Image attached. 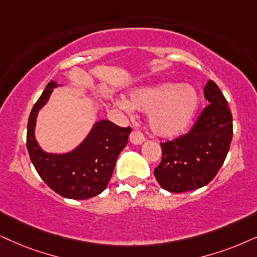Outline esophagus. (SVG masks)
<instances>
[{"label":"esophagus","instance_id":"obj_1","mask_svg":"<svg viewBox=\"0 0 257 257\" xmlns=\"http://www.w3.org/2000/svg\"><path fill=\"white\" fill-rule=\"evenodd\" d=\"M129 140L133 145H140L145 141V136L140 131H133Z\"/></svg>","mask_w":257,"mask_h":257}]
</instances>
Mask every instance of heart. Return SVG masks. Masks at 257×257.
I'll return each instance as SVG.
<instances>
[{"label": "heart", "instance_id": "b5f03b06", "mask_svg": "<svg viewBox=\"0 0 257 257\" xmlns=\"http://www.w3.org/2000/svg\"><path fill=\"white\" fill-rule=\"evenodd\" d=\"M126 104L148 112L149 128L155 135L173 139L183 134L192 122L200 97L188 84L161 83L135 90Z\"/></svg>", "mask_w": 257, "mask_h": 257}]
</instances>
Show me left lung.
Masks as SVG:
<instances>
[{"mask_svg": "<svg viewBox=\"0 0 257 257\" xmlns=\"http://www.w3.org/2000/svg\"><path fill=\"white\" fill-rule=\"evenodd\" d=\"M210 104L186 134L161 142L162 157L154 170L158 183L173 193L197 190L210 183L228 155L232 140V115L228 100L213 80L204 87Z\"/></svg>", "mask_w": 257, "mask_h": 257, "instance_id": "1", "label": "left lung"}]
</instances>
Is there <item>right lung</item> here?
Wrapping results in <instances>:
<instances>
[{"label": "right lung", "mask_w": 257, "mask_h": 257, "mask_svg": "<svg viewBox=\"0 0 257 257\" xmlns=\"http://www.w3.org/2000/svg\"><path fill=\"white\" fill-rule=\"evenodd\" d=\"M58 84L51 82L29 113L27 149L32 164L41 179L54 192L70 199H89L105 190L119 153L128 144L131 126L122 128L102 119L97 122L83 144L67 154H47L34 138L38 111L46 104Z\"/></svg>", "instance_id": "obj_1"}]
</instances>
